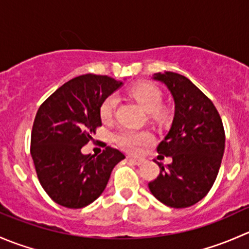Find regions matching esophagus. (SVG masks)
<instances>
[{
  "label": "esophagus",
  "instance_id": "1",
  "mask_svg": "<svg viewBox=\"0 0 249 249\" xmlns=\"http://www.w3.org/2000/svg\"><path fill=\"white\" fill-rule=\"evenodd\" d=\"M129 161L135 165H139V166L143 164V159H135V158H129Z\"/></svg>",
  "mask_w": 249,
  "mask_h": 249
}]
</instances>
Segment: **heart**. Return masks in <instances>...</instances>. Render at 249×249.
<instances>
[{
  "instance_id": "1",
  "label": "heart",
  "mask_w": 249,
  "mask_h": 249,
  "mask_svg": "<svg viewBox=\"0 0 249 249\" xmlns=\"http://www.w3.org/2000/svg\"><path fill=\"white\" fill-rule=\"evenodd\" d=\"M130 96L134 97L137 102L143 107V109L157 119H160L164 115V110L161 108L162 92L158 85L153 83H140L134 85L129 90ZM118 99L115 95H109L101 102L99 108L100 118L102 122H109L114 114L117 107ZM114 141L119 147L126 150L127 153H139L141 148L149 144L153 141V136L148 131H139L134 129H124L118 132L114 136Z\"/></svg>"
}]
</instances>
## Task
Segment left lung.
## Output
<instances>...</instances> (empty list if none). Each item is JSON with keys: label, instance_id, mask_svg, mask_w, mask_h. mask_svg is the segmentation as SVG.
Listing matches in <instances>:
<instances>
[{"label": "left lung", "instance_id": "1", "mask_svg": "<svg viewBox=\"0 0 249 249\" xmlns=\"http://www.w3.org/2000/svg\"><path fill=\"white\" fill-rule=\"evenodd\" d=\"M175 101L171 129L158 153L171 157L149 182L150 193L164 205L185 208L195 205L212 188L224 154L225 134L219 113L210 99L187 77L175 72L155 73Z\"/></svg>", "mask_w": 249, "mask_h": 249}]
</instances>
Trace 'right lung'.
<instances>
[{"label": "right lung", "mask_w": 249, "mask_h": 249, "mask_svg": "<svg viewBox=\"0 0 249 249\" xmlns=\"http://www.w3.org/2000/svg\"><path fill=\"white\" fill-rule=\"evenodd\" d=\"M122 85L108 76L83 74L65 83L37 110L31 157L39 183L57 205L83 208L94 202L115 165L125 159L110 147L97 157L82 153L102 125L100 105Z\"/></svg>", "instance_id": "right-lung-1"}]
</instances>
